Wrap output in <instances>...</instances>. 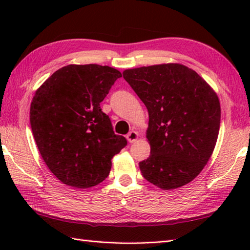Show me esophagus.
Here are the masks:
<instances>
[{"label": "esophagus", "instance_id": "34e87169", "mask_svg": "<svg viewBox=\"0 0 250 250\" xmlns=\"http://www.w3.org/2000/svg\"><path fill=\"white\" fill-rule=\"evenodd\" d=\"M137 139H139V133L135 131H131L128 133V135H126V140H128L129 143H134L137 141Z\"/></svg>", "mask_w": 250, "mask_h": 250}]
</instances>
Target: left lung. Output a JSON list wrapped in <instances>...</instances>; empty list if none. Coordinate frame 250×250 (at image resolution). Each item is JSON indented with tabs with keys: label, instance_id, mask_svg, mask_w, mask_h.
Instances as JSON below:
<instances>
[{
	"label": "left lung",
	"instance_id": "left-lung-1",
	"mask_svg": "<svg viewBox=\"0 0 250 250\" xmlns=\"http://www.w3.org/2000/svg\"><path fill=\"white\" fill-rule=\"evenodd\" d=\"M149 115L150 156L142 175L163 190L189 184L208 162L220 128V103L198 73L178 63L130 68L124 73Z\"/></svg>",
	"mask_w": 250,
	"mask_h": 250
}]
</instances>
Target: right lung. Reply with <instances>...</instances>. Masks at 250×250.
<instances>
[{
	"label": "right lung",
	"instance_id": "obj_1",
	"mask_svg": "<svg viewBox=\"0 0 250 250\" xmlns=\"http://www.w3.org/2000/svg\"><path fill=\"white\" fill-rule=\"evenodd\" d=\"M121 73L98 64H70L36 90L30 124L46 166L61 183L90 188L108 176L111 159L126 146L100 103Z\"/></svg>",
	"mask_w": 250,
	"mask_h": 250
}]
</instances>
